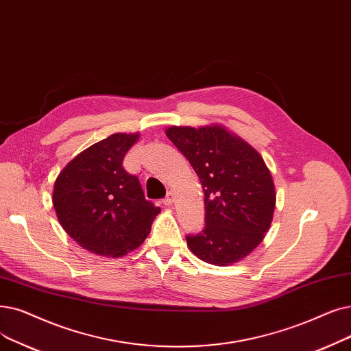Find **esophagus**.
Masks as SVG:
<instances>
[{
	"label": "esophagus",
	"mask_w": 351,
	"mask_h": 351,
	"mask_svg": "<svg viewBox=\"0 0 351 351\" xmlns=\"http://www.w3.org/2000/svg\"><path fill=\"white\" fill-rule=\"evenodd\" d=\"M166 206H171L172 204H173V193L172 192H167V195L163 197V201H162Z\"/></svg>",
	"instance_id": "esophagus-1"
}]
</instances>
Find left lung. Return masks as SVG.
<instances>
[{
	"label": "left lung",
	"instance_id": "1",
	"mask_svg": "<svg viewBox=\"0 0 351 351\" xmlns=\"http://www.w3.org/2000/svg\"><path fill=\"white\" fill-rule=\"evenodd\" d=\"M166 136L204 188L205 228L186 235L189 250L213 265L241 261L264 239L276 208V188L264 159L221 126H172Z\"/></svg>",
	"mask_w": 351,
	"mask_h": 351
}]
</instances>
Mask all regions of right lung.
I'll return each mask as SVG.
<instances>
[{
    "label": "right lung",
    "instance_id": "1",
    "mask_svg": "<svg viewBox=\"0 0 351 351\" xmlns=\"http://www.w3.org/2000/svg\"><path fill=\"white\" fill-rule=\"evenodd\" d=\"M139 134L114 133L67 163L56 179L53 205L64 231L84 250L121 256L138 248L160 212L147 201L123 159Z\"/></svg>",
    "mask_w": 351,
    "mask_h": 351
}]
</instances>
